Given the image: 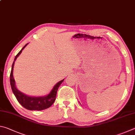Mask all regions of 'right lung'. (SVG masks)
Masks as SVG:
<instances>
[{
    "label": "right lung",
    "mask_w": 135,
    "mask_h": 135,
    "mask_svg": "<svg viewBox=\"0 0 135 135\" xmlns=\"http://www.w3.org/2000/svg\"><path fill=\"white\" fill-rule=\"evenodd\" d=\"M28 45L26 44V45L23 46L22 49L19 51V53L16 55L13 64L12 66V70L10 74V83H11V88L13 91L14 95H15L17 100L20 103L22 106L25 109L30 110H42L44 109H48L52 105L54 102H55L56 96H57V93L58 89V87H60L61 83L63 82L64 80L60 81L57 84H56L52 90H51L50 94L44 97H31L28 96L24 94L23 93L19 91V90L16 89L15 86V80L13 77V65L15 64L17 57L20 55L22 51L24 48Z\"/></svg>",
    "instance_id": "1"
}]
</instances>
